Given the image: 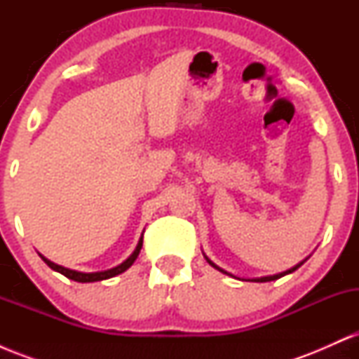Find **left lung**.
Segmentation results:
<instances>
[{"instance_id": "left-lung-1", "label": "left lung", "mask_w": 359, "mask_h": 359, "mask_svg": "<svg viewBox=\"0 0 359 359\" xmlns=\"http://www.w3.org/2000/svg\"><path fill=\"white\" fill-rule=\"evenodd\" d=\"M204 258L205 259H208V263H209V265H211V266H214V269H216V270H219L221 271V273H226V275H229V277H234V275H231V273H228V271H226V270H222V269H219V266H217V265H214V263L211 262V259H209L208 257H205V255H204ZM304 262H306V259H304ZM304 262H300L299 263V265H295V266H292V269L290 270H287V271H282V273H277V275H270V277H259V278H253V282H271V280H277V278H280V277H283V275H288V273H292V271H295V270H297L299 269V266L300 265H302V263Z\"/></svg>"}]
</instances>
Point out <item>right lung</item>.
<instances>
[{"mask_svg": "<svg viewBox=\"0 0 359 359\" xmlns=\"http://www.w3.org/2000/svg\"><path fill=\"white\" fill-rule=\"evenodd\" d=\"M142 246H143V234H142V238H140L137 248H135L133 253H131L130 257H128V258L125 259V262L121 263V265L114 266V269L104 270V271H93V273H84V271H76V270H71V269H65V266H60V265H57V263L50 262V259H47V258L43 257V255H40V257H42L43 262L47 263V265L50 266L52 270L59 271V273L64 275V277L71 278V280H74V282L88 283V282H100V280H106V278H111V277H116V275L123 273V271H126L128 269H130L131 265H133L135 259L138 258L140 250H142Z\"/></svg>", "mask_w": 359, "mask_h": 359, "instance_id": "add662e5", "label": "right lung"}]
</instances>
